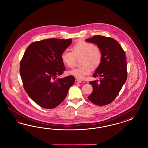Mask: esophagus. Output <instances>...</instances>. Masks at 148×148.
I'll return each instance as SVG.
<instances>
[{
    "instance_id": "1",
    "label": "esophagus",
    "mask_w": 148,
    "mask_h": 148,
    "mask_svg": "<svg viewBox=\"0 0 148 148\" xmlns=\"http://www.w3.org/2000/svg\"><path fill=\"white\" fill-rule=\"evenodd\" d=\"M75 84H80V83H81V80H80L76 79L75 81Z\"/></svg>"
}]
</instances>
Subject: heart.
I'll return each mask as SVG.
<instances>
[{"label":"heart","instance_id":"1","mask_svg":"<svg viewBox=\"0 0 148 148\" xmlns=\"http://www.w3.org/2000/svg\"><path fill=\"white\" fill-rule=\"evenodd\" d=\"M80 60V66L69 71L68 73L82 79L88 75L92 69L95 70L100 66L102 61V53L93 44L81 40L72 48V52L64 50L61 55L63 63L69 68H73L76 64V58Z\"/></svg>","mask_w":148,"mask_h":148}]
</instances>
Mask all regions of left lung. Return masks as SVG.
<instances>
[{
	"mask_svg": "<svg viewBox=\"0 0 148 148\" xmlns=\"http://www.w3.org/2000/svg\"><path fill=\"white\" fill-rule=\"evenodd\" d=\"M86 41L96 44L102 53L101 63L93 75L100 77V81L89 82L93 91L88 99L97 105H106L116 99L127 79L125 51L111 37L96 35Z\"/></svg>",
	"mask_w": 148,
	"mask_h": 148,
	"instance_id": "1",
	"label": "left lung"
}]
</instances>
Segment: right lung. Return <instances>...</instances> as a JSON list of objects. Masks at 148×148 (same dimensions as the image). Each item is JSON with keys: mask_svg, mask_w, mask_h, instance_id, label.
Segmentation results:
<instances>
[{"mask_svg": "<svg viewBox=\"0 0 148 148\" xmlns=\"http://www.w3.org/2000/svg\"><path fill=\"white\" fill-rule=\"evenodd\" d=\"M72 39L49 38L34 42L25 51L20 63V74L27 94L45 108L57 107L75 82L72 75L56 79L66 70L61 55Z\"/></svg>", "mask_w": 148, "mask_h": 148, "instance_id": "1", "label": "right lung"}]
</instances>
